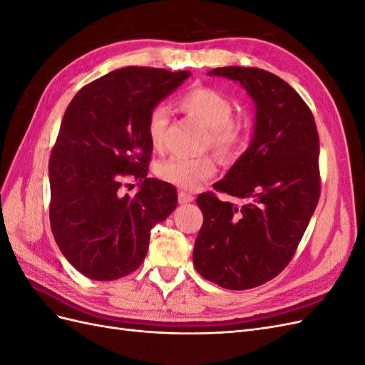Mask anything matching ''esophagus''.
I'll return each mask as SVG.
<instances>
[{"label": "esophagus", "instance_id": "obj_1", "mask_svg": "<svg viewBox=\"0 0 365 365\" xmlns=\"http://www.w3.org/2000/svg\"><path fill=\"white\" fill-rule=\"evenodd\" d=\"M195 196L192 193H187V192H180L178 193V202L180 204H189V202H193Z\"/></svg>", "mask_w": 365, "mask_h": 365}]
</instances>
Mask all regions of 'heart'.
Listing matches in <instances>:
<instances>
[{"label":"heart","mask_w":365,"mask_h":365,"mask_svg":"<svg viewBox=\"0 0 365 365\" xmlns=\"http://www.w3.org/2000/svg\"><path fill=\"white\" fill-rule=\"evenodd\" d=\"M181 108L187 114L196 117L208 128L205 148L212 146L220 157L231 158L244 146L247 128L233 118L235 105L215 88L196 86L180 98ZM170 111L165 105H157L148 118V137L152 148L161 152L165 145V130ZM217 164L213 155L181 157L173 155L157 165V175L165 182L178 189L195 190L216 173Z\"/></svg>","instance_id":"1"}]
</instances>
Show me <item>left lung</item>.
<instances>
[{
  "instance_id": "obj_1",
  "label": "left lung",
  "mask_w": 365,
  "mask_h": 365,
  "mask_svg": "<svg viewBox=\"0 0 365 365\" xmlns=\"http://www.w3.org/2000/svg\"><path fill=\"white\" fill-rule=\"evenodd\" d=\"M208 74L244 86L256 121L248 149L213 185L242 204L197 196L204 222L193 264L220 288L244 291L279 275L300 244L319 197V140L311 109L279 76L245 67Z\"/></svg>"
}]
</instances>
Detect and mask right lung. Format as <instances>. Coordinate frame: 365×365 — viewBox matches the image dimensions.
<instances>
[{"label": "right lung", "instance_id": "add662e5", "mask_svg": "<svg viewBox=\"0 0 365 365\" xmlns=\"http://www.w3.org/2000/svg\"><path fill=\"white\" fill-rule=\"evenodd\" d=\"M189 77L125 67L83 86L65 111L48 163L50 225L65 259L88 279L134 272L152 227L176 208L175 187L148 178V118ZM126 178L139 181L134 197L120 190Z\"/></svg>", "mask_w": 365, "mask_h": 365}]
</instances>
